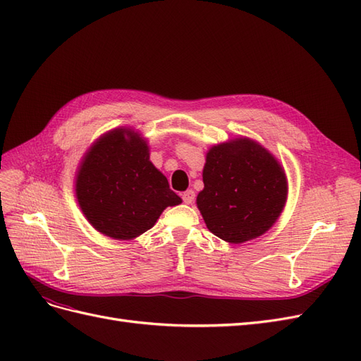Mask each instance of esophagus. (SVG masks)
Wrapping results in <instances>:
<instances>
[{"mask_svg": "<svg viewBox=\"0 0 361 361\" xmlns=\"http://www.w3.org/2000/svg\"><path fill=\"white\" fill-rule=\"evenodd\" d=\"M194 197H195V192L192 190H188L182 194V199L187 204H191L194 202Z\"/></svg>", "mask_w": 361, "mask_h": 361, "instance_id": "1", "label": "esophagus"}]
</instances>
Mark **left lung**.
<instances>
[{
  "label": "left lung",
  "mask_w": 361,
  "mask_h": 361,
  "mask_svg": "<svg viewBox=\"0 0 361 361\" xmlns=\"http://www.w3.org/2000/svg\"><path fill=\"white\" fill-rule=\"evenodd\" d=\"M197 207L209 231L231 244L267 233L288 200V178L279 159L257 141L238 137L206 154Z\"/></svg>",
  "instance_id": "1"
}]
</instances>
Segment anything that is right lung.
Returning a JSON list of instances; mask_svg holds the SVG:
<instances>
[{
    "mask_svg": "<svg viewBox=\"0 0 361 361\" xmlns=\"http://www.w3.org/2000/svg\"><path fill=\"white\" fill-rule=\"evenodd\" d=\"M80 209L97 232L130 241L147 232L169 206L182 203L152 164L147 138L114 128L87 149L75 174Z\"/></svg>",
    "mask_w": 361,
    "mask_h": 361,
    "instance_id": "right-lung-1",
    "label": "right lung"
}]
</instances>
